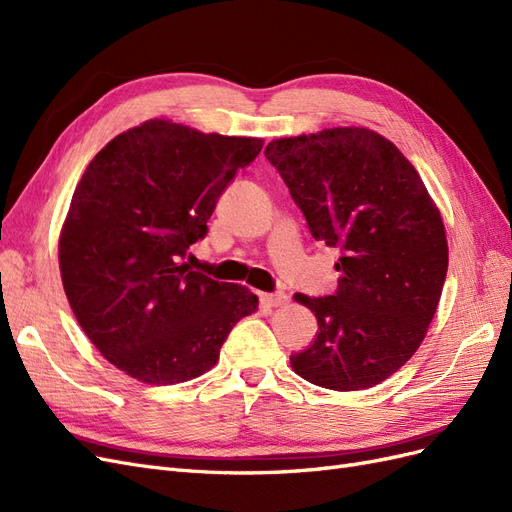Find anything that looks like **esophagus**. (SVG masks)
<instances>
[{
    "instance_id": "34e87169",
    "label": "esophagus",
    "mask_w": 512,
    "mask_h": 512,
    "mask_svg": "<svg viewBox=\"0 0 512 512\" xmlns=\"http://www.w3.org/2000/svg\"><path fill=\"white\" fill-rule=\"evenodd\" d=\"M260 301L269 307H280L288 301L284 292H260Z\"/></svg>"
}]
</instances>
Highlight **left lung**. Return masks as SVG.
<instances>
[{
	"label": "left lung",
	"instance_id": "left-lung-1",
	"mask_svg": "<svg viewBox=\"0 0 512 512\" xmlns=\"http://www.w3.org/2000/svg\"><path fill=\"white\" fill-rule=\"evenodd\" d=\"M265 156L312 237L342 250L335 294H294L320 329L290 356L294 374L331 391L371 389L412 359L438 309L448 269L440 209L404 153L369 128L275 138Z\"/></svg>",
	"mask_w": 512,
	"mask_h": 512
}]
</instances>
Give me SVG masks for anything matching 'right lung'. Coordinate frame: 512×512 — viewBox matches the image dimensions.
Wrapping results in <instances>:
<instances>
[{
	"mask_svg": "<svg viewBox=\"0 0 512 512\" xmlns=\"http://www.w3.org/2000/svg\"><path fill=\"white\" fill-rule=\"evenodd\" d=\"M262 138L149 119L117 134L85 168L59 232V271L100 354L145 384L203 376L235 324L258 309L241 284L190 271V245Z\"/></svg>",
	"mask_w": 512,
	"mask_h": 512,
	"instance_id": "right-lung-1",
	"label": "right lung"
}]
</instances>
